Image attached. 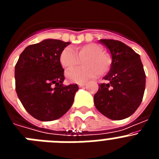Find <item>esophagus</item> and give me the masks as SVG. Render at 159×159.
Returning a JSON list of instances; mask_svg holds the SVG:
<instances>
[{
    "mask_svg": "<svg viewBox=\"0 0 159 159\" xmlns=\"http://www.w3.org/2000/svg\"><path fill=\"white\" fill-rule=\"evenodd\" d=\"M87 84V83H80V84H79V87H80V88H82V87H84L85 86V85H86Z\"/></svg>",
    "mask_w": 159,
    "mask_h": 159,
    "instance_id": "1",
    "label": "esophagus"
}]
</instances>
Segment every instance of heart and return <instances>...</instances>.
Wrapping results in <instances>:
<instances>
[{
    "label": "heart",
    "mask_w": 159,
    "mask_h": 159,
    "mask_svg": "<svg viewBox=\"0 0 159 159\" xmlns=\"http://www.w3.org/2000/svg\"><path fill=\"white\" fill-rule=\"evenodd\" d=\"M82 60L84 66L66 71V77L69 81L82 83L99 75H103L109 71L111 66V57L103 52L98 43H91L79 46L75 48L66 47L60 54V63L64 69L75 67Z\"/></svg>",
    "instance_id": "b5f03b06"
}]
</instances>
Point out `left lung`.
<instances>
[{
  "label": "left lung",
  "mask_w": 159,
  "mask_h": 159,
  "mask_svg": "<svg viewBox=\"0 0 159 159\" xmlns=\"http://www.w3.org/2000/svg\"><path fill=\"white\" fill-rule=\"evenodd\" d=\"M109 48L112 63L94 95L95 106L113 120L126 119L141 104L146 87V74L139 55L121 41L102 39Z\"/></svg>",
  "instance_id": "1"
}]
</instances>
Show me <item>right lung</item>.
<instances>
[{
  "label": "right lung",
  "instance_id": "obj_1",
  "mask_svg": "<svg viewBox=\"0 0 159 159\" xmlns=\"http://www.w3.org/2000/svg\"><path fill=\"white\" fill-rule=\"evenodd\" d=\"M69 42L48 39L28 46L15 66L16 92L25 109L40 121H52L71 108L76 84L64 85L60 54Z\"/></svg>",
  "mask_w": 159,
  "mask_h": 159
}]
</instances>
